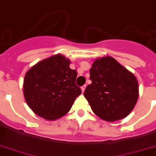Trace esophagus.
Masks as SVG:
<instances>
[{
    "mask_svg": "<svg viewBox=\"0 0 156 156\" xmlns=\"http://www.w3.org/2000/svg\"><path fill=\"white\" fill-rule=\"evenodd\" d=\"M85 88H86V85H83V86H81V91H82V92L84 91H85Z\"/></svg>",
    "mask_w": 156,
    "mask_h": 156,
    "instance_id": "obj_1",
    "label": "esophagus"
}]
</instances>
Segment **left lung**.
Returning a JSON list of instances; mask_svg holds the SVG:
<instances>
[{"instance_id":"1","label":"left lung","mask_w":156,"mask_h":156,"mask_svg":"<svg viewBox=\"0 0 156 156\" xmlns=\"http://www.w3.org/2000/svg\"><path fill=\"white\" fill-rule=\"evenodd\" d=\"M90 80L84 96L96 115L115 122L130 114L139 94L137 78L131 71L112 57H102L92 63Z\"/></svg>"}]
</instances>
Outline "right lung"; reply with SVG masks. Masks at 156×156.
<instances>
[{
  "instance_id": "add662e5",
  "label": "right lung",
  "mask_w": 156,
  "mask_h": 156,
  "mask_svg": "<svg viewBox=\"0 0 156 156\" xmlns=\"http://www.w3.org/2000/svg\"><path fill=\"white\" fill-rule=\"evenodd\" d=\"M61 54L44 59L26 72L23 92L32 111L46 120L66 115L81 90L75 84L77 71Z\"/></svg>"
}]
</instances>
